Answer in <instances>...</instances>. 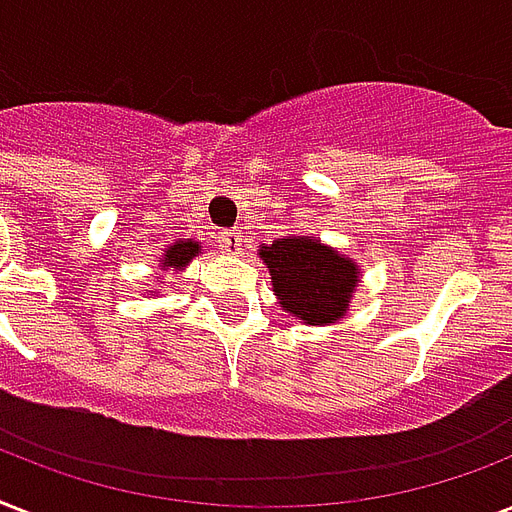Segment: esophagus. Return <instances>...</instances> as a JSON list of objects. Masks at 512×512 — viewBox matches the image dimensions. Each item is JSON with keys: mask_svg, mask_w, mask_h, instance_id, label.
<instances>
[{"mask_svg": "<svg viewBox=\"0 0 512 512\" xmlns=\"http://www.w3.org/2000/svg\"><path fill=\"white\" fill-rule=\"evenodd\" d=\"M220 249H223L225 255H241V233L223 231V236H220Z\"/></svg>", "mask_w": 512, "mask_h": 512, "instance_id": "esophagus-1", "label": "esophagus"}]
</instances>
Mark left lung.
I'll return each mask as SVG.
<instances>
[{"mask_svg": "<svg viewBox=\"0 0 512 512\" xmlns=\"http://www.w3.org/2000/svg\"><path fill=\"white\" fill-rule=\"evenodd\" d=\"M257 255L271 273L281 311L308 327H329L345 319L353 292L361 284V265L340 255L316 236H281L260 244Z\"/></svg>", "mask_w": 512, "mask_h": 512, "instance_id": "left-lung-1", "label": "left lung"}]
</instances>
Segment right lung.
Returning a JSON list of instances; mask_svg holds the SVG:
<instances>
[{
	"label": "right lung",
	"instance_id": "1",
	"mask_svg": "<svg viewBox=\"0 0 512 512\" xmlns=\"http://www.w3.org/2000/svg\"><path fill=\"white\" fill-rule=\"evenodd\" d=\"M196 255H201V241H193V239L172 241L170 247L162 252V257H159V263H156L159 265L156 279H162V273H167V271H172V273L185 271V268H188V263H191Z\"/></svg>",
	"mask_w": 512,
	"mask_h": 512
}]
</instances>
